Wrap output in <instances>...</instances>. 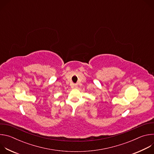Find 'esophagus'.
Here are the masks:
<instances>
[{
    "label": "esophagus",
    "instance_id": "1",
    "mask_svg": "<svg viewBox=\"0 0 154 154\" xmlns=\"http://www.w3.org/2000/svg\"><path fill=\"white\" fill-rule=\"evenodd\" d=\"M73 87H74V88H77V85H75H75H74V86H73Z\"/></svg>",
    "mask_w": 154,
    "mask_h": 154
}]
</instances>
